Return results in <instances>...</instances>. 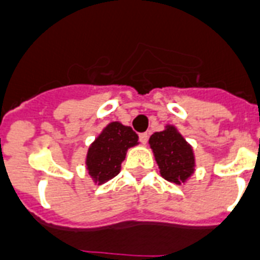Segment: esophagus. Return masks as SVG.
Masks as SVG:
<instances>
[{
  "label": "esophagus",
  "mask_w": 260,
  "mask_h": 260,
  "mask_svg": "<svg viewBox=\"0 0 260 260\" xmlns=\"http://www.w3.org/2000/svg\"><path fill=\"white\" fill-rule=\"evenodd\" d=\"M139 141H141L143 145H146V143H147V141H149V134H147V133H142V134H139Z\"/></svg>",
  "instance_id": "34e87169"
}]
</instances>
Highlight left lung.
<instances>
[{
  "instance_id": "1",
  "label": "left lung",
  "mask_w": 260,
  "mask_h": 260,
  "mask_svg": "<svg viewBox=\"0 0 260 260\" xmlns=\"http://www.w3.org/2000/svg\"><path fill=\"white\" fill-rule=\"evenodd\" d=\"M160 175L175 184H184L195 173V154L192 146L174 125L154 133L149 139Z\"/></svg>"
}]
</instances>
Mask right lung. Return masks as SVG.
<instances>
[{
  "label": "right lung",
  "mask_w": 260,
  "mask_h": 260,
  "mask_svg": "<svg viewBox=\"0 0 260 260\" xmlns=\"http://www.w3.org/2000/svg\"><path fill=\"white\" fill-rule=\"evenodd\" d=\"M138 139L130 126L110 122L87 149L85 165L91 181L100 186L118 175L127 150L139 145Z\"/></svg>",
  "instance_id": "obj_1"
}]
</instances>
